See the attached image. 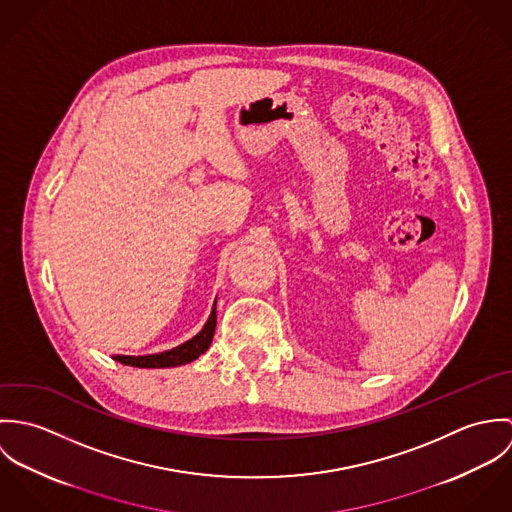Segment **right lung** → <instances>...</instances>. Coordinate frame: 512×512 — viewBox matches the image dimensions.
<instances>
[{
    "mask_svg": "<svg viewBox=\"0 0 512 512\" xmlns=\"http://www.w3.org/2000/svg\"><path fill=\"white\" fill-rule=\"evenodd\" d=\"M217 305V301H215ZM215 327H217V307H213L209 321L205 323L203 331L197 333L191 341L165 351V353H157V355H144V357H126V355H118L114 357L118 363L122 365L138 366V368H167V366L187 365L191 361H195L197 357H201L213 341L215 335Z\"/></svg>",
    "mask_w": 512,
    "mask_h": 512,
    "instance_id": "obj_1",
    "label": "right lung"
}]
</instances>
